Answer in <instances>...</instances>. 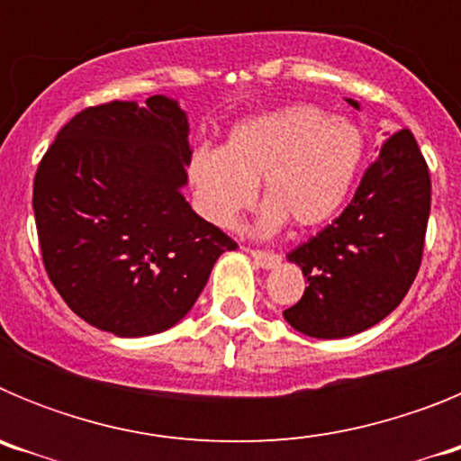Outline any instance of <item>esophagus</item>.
<instances>
[{"instance_id": "obj_1", "label": "esophagus", "mask_w": 461, "mask_h": 461, "mask_svg": "<svg viewBox=\"0 0 461 461\" xmlns=\"http://www.w3.org/2000/svg\"><path fill=\"white\" fill-rule=\"evenodd\" d=\"M251 258L256 260V266H260L263 270H272L281 263V256L279 254H272V251H260V249H251L249 251Z\"/></svg>"}]
</instances>
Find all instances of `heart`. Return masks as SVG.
Returning a JSON list of instances; mask_svg holds the SVG:
<instances>
[{
	"label": "heart",
	"mask_w": 461,
	"mask_h": 461,
	"mask_svg": "<svg viewBox=\"0 0 461 461\" xmlns=\"http://www.w3.org/2000/svg\"><path fill=\"white\" fill-rule=\"evenodd\" d=\"M365 157V133L344 117L297 104L242 120L223 149L189 158V182L203 217L235 228L263 185L258 230L276 233L286 219L300 228L330 221L346 203Z\"/></svg>",
	"instance_id": "obj_1"
}]
</instances>
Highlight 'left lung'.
I'll return each instance as SVG.
<instances>
[{
    "label": "left lung",
    "instance_id": "8db88e82",
    "mask_svg": "<svg viewBox=\"0 0 461 461\" xmlns=\"http://www.w3.org/2000/svg\"><path fill=\"white\" fill-rule=\"evenodd\" d=\"M429 203V170L413 133L402 129L383 142L348 207L286 256L309 284L284 312L291 328L341 339L397 309L420 270Z\"/></svg>",
    "mask_w": 461,
    "mask_h": 461
}]
</instances>
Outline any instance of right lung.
I'll return each mask as SVG.
<instances>
[{
  "mask_svg": "<svg viewBox=\"0 0 461 461\" xmlns=\"http://www.w3.org/2000/svg\"><path fill=\"white\" fill-rule=\"evenodd\" d=\"M189 158L186 113L164 94L85 108L41 158L32 203L43 266L94 328H173L238 247L182 195Z\"/></svg>",
  "mask_w": 461,
  "mask_h": 461,
  "instance_id": "right-lung-1",
  "label": "right lung"
}]
</instances>
